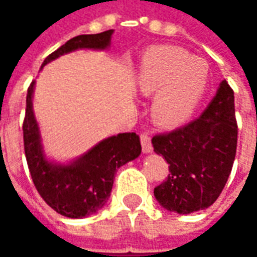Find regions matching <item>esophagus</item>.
I'll return each instance as SVG.
<instances>
[{"instance_id": "esophagus-1", "label": "esophagus", "mask_w": 257, "mask_h": 257, "mask_svg": "<svg viewBox=\"0 0 257 257\" xmlns=\"http://www.w3.org/2000/svg\"><path fill=\"white\" fill-rule=\"evenodd\" d=\"M140 142H142V149L143 153H151L153 151V145H151L150 136L147 134L140 135Z\"/></svg>"}]
</instances>
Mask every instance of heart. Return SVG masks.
Masks as SVG:
<instances>
[{"instance_id":"heart-1","label":"heart","mask_w":257,"mask_h":257,"mask_svg":"<svg viewBox=\"0 0 257 257\" xmlns=\"http://www.w3.org/2000/svg\"><path fill=\"white\" fill-rule=\"evenodd\" d=\"M209 79V66L204 59L190 56L172 45L150 48L140 63L136 78L142 95L156 93L153 114L157 122L178 126L198 107Z\"/></svg>"}]
</instances>
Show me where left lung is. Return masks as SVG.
I'll list each match as a JSON object with an SVG mask.
<instances>
[{
  "label": "left lung",
  "instance_id": "obj_1",
  "mask_svg": "<svg viewBox=\"0 0 257 257\" xmlns=\"http://www.w3.org/2000/svg\"><path fill=\"white\" fill-rule=\"evenodd\" d=\"M237 138L234 92L224 79L199 118L151 139L169 164L167 180L154 189L157 201L180 215L210 206L231 173Z\"/></svg>",
  "mask_w": 257,
  "mask_h": 257
}]
</instances>
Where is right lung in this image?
Returning a JSON list of instances; mask_svg holds the SVG:
<instances>
[{
	"mask_svg": "<svg viewBox=\"0 0 257 257\" xmlns=\"http://www.w3.org/2000/svg\"><path fill=\"white\" fill-rule=\"evenodd\" d=\"M112 33L114 30H107L99 34L74 37L51 53L41 68L64 53L77 49H106L110 45ZM34 85L36 81L27 89L23 121L25 154L33 183L42 199L60 215L81 219L96 213L110 198L118 168L140 156L139 136L135 132H126L107 138L70 164L48 161L33 112Z\"/></svg>",
	"mask_w": 257,
	"mask_h": 257,
	"instance_id": "1",
	"label": "right lung"
}]
</instances>
